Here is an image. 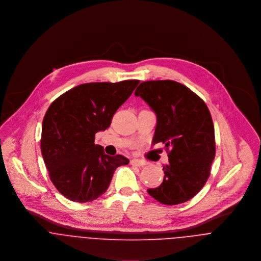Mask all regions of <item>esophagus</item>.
<instances>
[{"label": "esophagus", "mask_w": 261, "mask_h": 261, "mask_svg": "<svg viewBox=\"0 0 261 261\" xmlns=\"http://www.w3.org/2000/svg\"><path fill=\"white\" fill-rule=\"evenodd\" d=\"M130 164L134 165V166H138V167H141V166H145L147 165V162L143 161V160H140V159H134L130 161Z\"/></svg>", "instance_id": "esophagus-1"}]
</instances>
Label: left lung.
<instances>
[{"mask_svg":"<svg viewBox=\"0 0 261 261\" xmlns=\"http://www.w3.org/2000/svg\"><path fill=\"white\" fill-rule=\"evenodd\" d=\"M156 115L152 144L163 143L169 164L164 181L148 189L165 205L192 199L207 182L215 158L214 124L206 103L187 86L173 80L142 82L135 92Z\"/></svg>","mask_w":261,"mask_h":261,"instance_id":"1","label":"left lung"}]
</instances>
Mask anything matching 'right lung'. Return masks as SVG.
<instances>
[{
  "label": "right lung",
  "mask_w": 261,
  "mask_h": 261,
  "mask_svg": "<svg viewBox=\"0 0 261 261\" xmlns=\"http://www.w3.org/2000/svg\"><path fill=\"white\" fill-rule=\"evenodd\" d=\"M140 80L91 82L75 86L56 98L42 122L41 152L50 180L67 199L86 203L105 194L116 168L129 163L108 155L94 144Z\"/></svg>",
  "instance_id": "1"
}]
</instances>
